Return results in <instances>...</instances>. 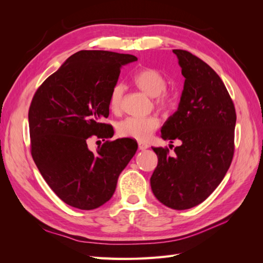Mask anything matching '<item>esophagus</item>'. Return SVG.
<instances>
[{"label": "esophagus", "mask_w": 263, "mask_h": 263, "mask_svg": "<svg viewBox=\"0 0 263 263\" xmlns=\"http://www.w3.org/2000/svg\"><path fill=\"white\" fill-rule=\"evenodd\" d=\"M147 148H148V145L145 144V142H141V141L138 142V149H139V150H145V149H147Z\"/></svg>", "instance_id": "obj_1"}]
</instances>
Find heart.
<instances>
[{"label":"heart","instance_id":"b5f03b06","mask_svg":"<svg viewBox=\"0 0 263 263\" xmlns=\"http://www.w3.org/2000/svg\"><path fill=\"white\" fill-rule=\"evenodd\" d=\"M133 81L141 91L150 97H155L156 105L161 109H170L176 102V95L166 87V78L155 68H142L133 77ZM124 86L115 84L109 93L108 104L113 113H118L122 108ZM160 126V118L156 115L129 116L117 124V134L121 137L132 138L138 141L148 140Z\"/></svg>","mask_w":263,"mask_h":263}]
</instances>
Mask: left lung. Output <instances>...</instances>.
<instances>
[{
    "label": "left lung",
    "instance_id": "1",
    "mask_svg": "<svg viewBox=\"0 0 263 263\" xmlns=\"http://www.w3.org/2000/svg\"><path fill=\"white\" fill-rule=\"evenodd\" d=\"M185 78L177 112L161 129L165 140L180 139L168 148H155L158 164L150 178L155 196L173 210L201 204L224 179L235 151L236 109L219 76L196 55L174 49ZM172 142V141H171Z\"/></svg>",
    "mask_w": 263,
    "mask_h": 263
}]
</instances>
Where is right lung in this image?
Instances as JSON below:
<instances>
[{
	"instance_id": "1",
	"label": "right lung",
	"mask_w": 263,
	"mask_h": 263,
	"mask_svg": "<svg viewBox=\"0 0 263 263\" xmlns=\"http://www.w3.org/2000/svg\"><path fill=\"white\" fill-rule=\"evenodd\" d=\"M133 54L80 50L35 92L28 110L30 153L37 168L61 201L90 211L113 196L119 174L136 154L133 139L106 140L97 153L90 138H109L108 98L121 67Z\"/></svg>"
}]
</instances>
